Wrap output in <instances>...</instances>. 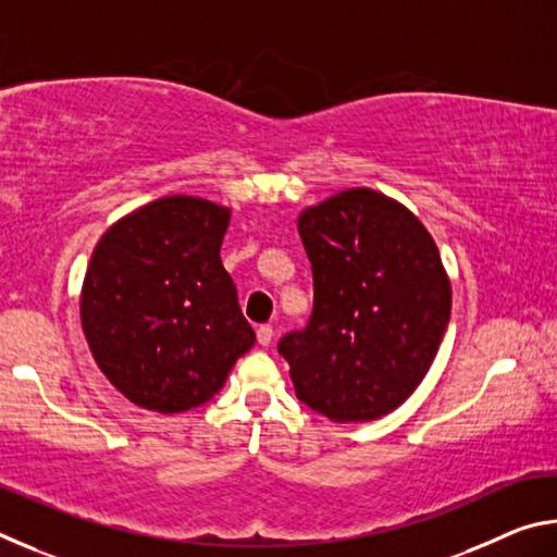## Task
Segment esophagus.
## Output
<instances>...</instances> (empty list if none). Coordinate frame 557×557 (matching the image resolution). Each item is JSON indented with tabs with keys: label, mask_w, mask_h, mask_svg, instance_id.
I'll return each instance as SVG.
<instances>
[{
	"label": "esophagus",
	"mask_w": 557,
	"mask_h": 557,
	"mask_svg": "<svg viewBox=\"0 0 557 557\" xmlns=\"http://www.w3.org/2000/svg\"><path fill=\"white\" fill-rule=\"evenodd\" d=\"M272 336H275V329H272L270 324L258 326V344L260 346H270L272 344Z\"/></svg>",
	"instance_id": "esophagus-1"
}]
</instances>
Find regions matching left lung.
Masks as SVG:
<instances>
[{"label": "left lung", "instance_id": "1", "mask_svg": "<svg viewBox=\"0 0 557 557\" xmlns=\"http://www.w3.org/2000/svg\"><path fill=\"white\" fill-rule=\"evenodd\" d=\"M314 275L307 329L282 336L297 398L334 422L393 412L445 336L451 285L418 215L373 188H346L297 219Z\"/></svg>", "mask_w": 557, "mask_h": 557}]
</instances>
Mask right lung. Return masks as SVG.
Here are the masks:
<instances>
[{
    "mask_svg": "<svg viewBox=\"0 0 557 557\" xmlns=\"http://www.w3.org/2000/svg\"><path fill=\"white\" fill-rule=\"evenodd\" d=\"M231 209L164 196L102 233L81 289V324L106 379L139 408L211 400L256 344L221 262Z\"/></svg>",
    "mask_w": 557,
    "mask_h": 557,
    "instance_id": "obj_1",
    "label": "right lung"
}]
</instances>
